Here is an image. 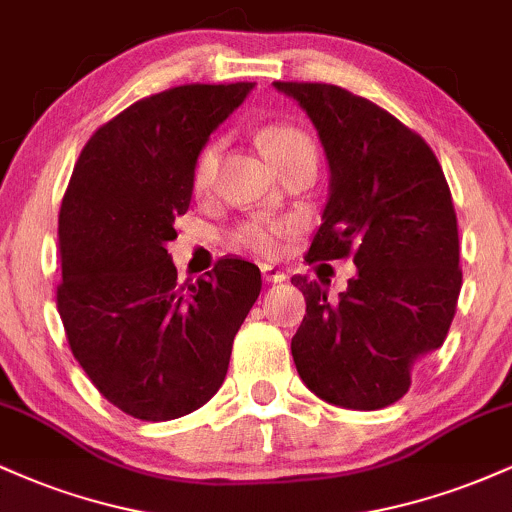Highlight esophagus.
<instances>
[{
  "mask_svg": "<svg viewBox=\"0 0 512 512\" xmlns=\"http://www.w3.org/2000/svg\"><path fill=\"white\" fill-rule=\"evenodd\" d=\"M262 276L269 284H281V281H286V272L276 267V264H262Z\"/></svg>",
  "mask_w": 512,
  "mask_h": 512,
  "instance_id": "1",
  "label": "esophagus"
}]
</instances>
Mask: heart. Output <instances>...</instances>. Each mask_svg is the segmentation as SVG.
<instances>
[{
	"label": "heart",
	"instance_id": "1",
	"mask_svg": "<svg viewBox=\"0 0 512 512\" xmlns=\"http://www.w3.org/2000/svg\"><path fill=\"white\" fill-rule=\"evenodd\" d=\"M264 154L274 161V166H284L298 156H315V146L308 134L289 122H269L257 134ZM223 142L221 139H209L202 149L197 151L195 166H192V192L195 195H207L214 185L216 173H219ZM289 221H269L252 219L240 223L236 231V243L243 245L257 255H276L284 245V238L291 233Z\"/></svg>",
	"mask_w": 512,
	"mask_h": 512
}]
</instances>
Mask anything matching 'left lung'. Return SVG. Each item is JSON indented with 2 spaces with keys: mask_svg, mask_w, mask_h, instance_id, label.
Instances as JSON below:
<instances>
[{
  "mask_svg": "<svg viewBox=\"0 0 512 512\" xmlns=\"http://www.w3.org/2000/svg\"><path fill=\"white\" fill-rule=\"evenodd\" d=\"M274 88L308 113L330 163V197L305 262L354 255L358 269L339 298L293 276L305 296L293 363L325 402L390 407L455 317L462 269L448 180L431 146L368 98L308 81Z\"/></svg>",
  "mask_w": 512,
  "mask_h": 512,
  "instance_id": "1",
  "label": "left lung"
}]
</instances>
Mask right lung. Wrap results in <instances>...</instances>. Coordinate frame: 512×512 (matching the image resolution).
<instances>
[{
	"label": "right lung",
	"mask_w": 512,
	"mask_h": 512,
	"mask_svg": "<svg viewBox=\"0 0 512 512\" xmlns=\"http://www.w3.org/2000/svg\"><path fill=\"white\" fill-rule=\"evenodd\" d=\"M252 86L187 84L129 105L93 132L64 192L57 310L91 383L134 419L207 404L260 296L252 262L226 257L180 286L166 250L190 209L197 151Z\"/></svg>",
	"instance_id": "add662e5"
}]
</instances>
